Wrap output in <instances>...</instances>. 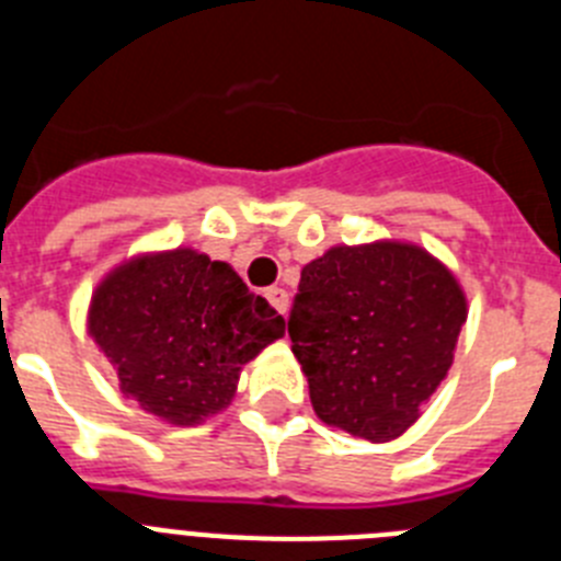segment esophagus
I'll return each instance as SVG.
<instances>
[{
  "label": "esophagus",
  "mask_w": 561,
  "mask_h": 561,
  "mask_svg": "<svg viewBox=\"0 0 561 561\" xmlns=\"http://www.w3.org/2000/svg\"><path fill=\"white\" fill-rule=\"evenodd\" d=\"M266 300H270V304L275 306L280 314H286V309H289V291L280 289V286H272V289H266Z\"/></svg>",
  "instance_id": "esophagus-1"
}]
</instances>
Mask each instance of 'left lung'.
<instances>
[{
    "mask_svg": "<svg viewBox=\"0 0 561 561\" xmlns=\"http://www.w3.org/2000/svg\"><path fill=\"white\" fill-rule=\"evenodd\" d=\"M466 295L408 241L331 247L300 272L291 354L329 427L385 444L408 433L453 368Z\"/></svg>",
    "mask_w": 561,
    "mask_h": 561,
    "instance_id": "1",
    "label": "left lung"
}]
</instances>
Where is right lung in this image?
I'll return each mask as SVG.
<instances>
[{"mask_svg": "<svg viewBox=\"0 0 561 561\" xmlns=\"http://www.w3.org/2000/svg\"><path fill=\"white\" fill-rule=\"evenodd\" d=\"M87 331L126 399L191 427L230 404L241 368L286 329L230 264L176 247L114 266L92 291Z\"/></svg>", "mask_w": 561, "mask_h": 561, "instance_id": "obj_1", "label": "right lung"}]
</instances>
